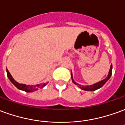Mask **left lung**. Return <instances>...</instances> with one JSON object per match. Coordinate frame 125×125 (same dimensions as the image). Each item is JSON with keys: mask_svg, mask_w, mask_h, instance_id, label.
Masks as SVG:
<instances>
[{"mask_svg": "<svg viewBox=\"0 0 125 125\" xmlns=\"http://www.w3.org/2000/svg\"><path fill=\"white\" fill-rule=\"evenodd\" d=\"M112 71V65L111 64V65H110V70H109V72H108V76L105 78V79H104V80H102V81H99V82H97V83H96L93 84H91V85L83 86V85H81V84H80L76 83V82L74 81V79H73V76H72V72L71 70L72 81V83H73L75 84L76 85H77L78 87H79V88H81L82 90L87 91H95V90L100 89L101 87H103V86L105 84V83H106V82L110 79V78L111 77Z\"/></svg>", "mask_w": 125, "mask_h": 125, "instance_id": "obj_1", "label": "left lung"}]
</instances>
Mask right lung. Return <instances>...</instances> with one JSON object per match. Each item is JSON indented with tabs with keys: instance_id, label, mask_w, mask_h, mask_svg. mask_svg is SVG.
Returning a JSON list of instances; mask_svg holds the SVG:
<instances>
[{
	"instance_id": "add662e5",
	"label": "right lung",
	"mask_w": 125,
	"mask_h": 125,
	"mask_svg": "<svg viewBox=\"0 0 125 125\" xmlns=\"http://www.w3.org/2000/svg\"><path fill=\"white\" fill-rule=\"evenodd\" d=\"M7 76L9 78V79L10 80V81L13 84L15 87H17L18 89L24 91L28 92V93H30V92L37 91L39 89H41L42 87H44L47 84L43 83L42 84H36V85H30V84H20L14 80L13 78L12 77V76H11L10 72H9L7 69Z\"/></svg>"
}]
</instances>
